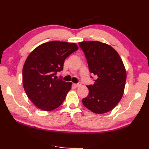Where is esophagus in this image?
Returning <instances> with one entry per match:
<instances>
[{
    "mask_svg": "<svg viewBox=\"0 0 149 149\" xmlns=\"http://www.w3.org/2000/svg\"><path fill=\"white\" fill-rule=\"evenodd\" d=\"M73 85H74V87H75V88H77V87H79V86H81V84H74Z\"/></svg>",
    "mask_w": 149,
    "mask_h": 149,
    "instance_id": "1",
    "label": "esophagus"
}]
</instances>
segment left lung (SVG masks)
Wrapping results in <instances>:
<instances>
[{
	"instance_id": "8db88e82",
	"label": "left lung",
	"mask_w": 149,
	"mask_h": 149,
	"mask_svg": "<svg viewBox=\"0 0 149 149\" xmlns=\"http://www.w3.org/2000/svg\"><path fill=\"white\" fill-rule=\"evenodd\" d=\"M79 45L86 56L90 72L97 77L93 85L87 86L89 93L82 102L95 113L109 112L118 104L124 91L127 74L122 60L106 43L88 41Z\"/></svg>"
}]
</instances>
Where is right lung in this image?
I'll use <instances>...</instances> for the list:
<instances>
[{"mask_svg": "<svg viewBox=\"0 0 149 149\" xmlns=\"http://www.w3.org/2000/svg\"><path fill=\"white\" fill-rule=\"evenodd\" d=\"M75 43L59 41L44 43L27 58L22 70V82L28 98L46 111L58 107L70 90L72 83L56 78L63 69L65 59L78 50Z\"/></svg>", "mask_w": 149, "mask_h": 149, "instance_id": "1", "label": "right lung"}]
</instances>
